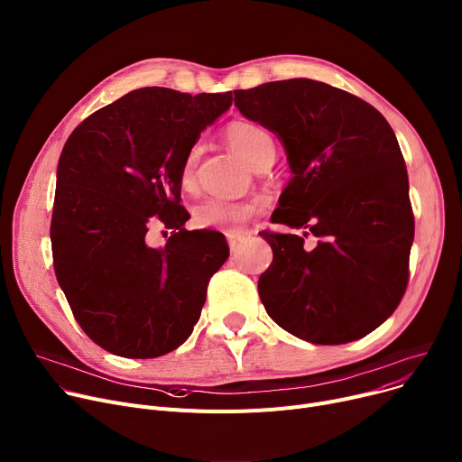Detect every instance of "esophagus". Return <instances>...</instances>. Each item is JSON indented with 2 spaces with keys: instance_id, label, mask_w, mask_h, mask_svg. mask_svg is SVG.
Masks as SVG:
<instances>
[{
  "instance_id": "34e87169",
  "label": "esophagus",
  "mask_w": 462,
  "mask_h": 462,
  "mask_svg": "<svg viewBox=\"0 0 462 462\" xmlns=\"http://www.w3.org/2000/svg\"><path fill=\"white\" fill-rule=\"evenodd\" d=\"M242 240H244V233H240V231H229V233H227V242H229L231 252H236V250H238Z\"/></svg>"
}]
</instances>
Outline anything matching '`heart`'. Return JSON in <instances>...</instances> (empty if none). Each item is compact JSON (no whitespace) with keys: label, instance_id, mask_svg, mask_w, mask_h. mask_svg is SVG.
Segmentation results:
<instances>
[{"label":"heart","instance_id":"b5f03b06","mask_svg":"<svg viewBox=\"0 0 462 462\" xmlns=\"http://www.w3.org/2000/svg\"><path fill=\"white\" fill-rule=\"evenodd\" d=\"M227 140L233 151L248 162L252 168L273 164L276 156V143L270 132L252 121H236L227 128ZM198 162L199 147L189 149L179 168V184L184 192H194L198 186ZM254 214L248 203H233L220 198H207L192 210V224L198 229H227L235 231L246 224Z\"/></svg>","mask_w":462,"mask_h":462}]
</instances>
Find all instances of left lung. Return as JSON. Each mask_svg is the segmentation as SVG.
Instances as JSON below:
<instances>
[{
    "instance_id": "left-lung-1",
    "label": "left lung",
    "mask_w": 462,
    "mask_h": 462,
    "mask_svg": "<svg viewBox=\"0 0 462 462\" xmlns=\"http://www.w3.org/2000/svg\"><path fill=\"white\" fill-rule=\"evenodd\" d=\"M244 117L278 134L292 179L261 231L274 259L261 302L289 334L341 345L373 332L409 285L414 212L395 134L371 104L317 79L236 89ZM316 238L308 249L306 237Z\"/></svg>"
}]
</instances>
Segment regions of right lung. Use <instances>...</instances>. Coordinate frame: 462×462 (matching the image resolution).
Listing matches in <instances>:
<instances>
[{"mask_svg": "<svg viewBox=\"0 0 462 462\" xmlns=\"http://www.w3.org/2000/svg\"><path fill=\"white\" fill-rule=\"evenodd\" d=\"M231 102V91L143 88L69 135L50 226L53 270L81 330L112 355L147 360L180 346L229 257L222 233L184 229L179 168ZM156 225L174 231L164 249L148 246Z\"/></svg>", "mask_w": 462, "mask_h": 462, "instance_id": "1", "label": "right lung"}]
</instances>
